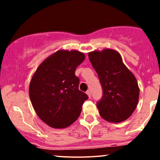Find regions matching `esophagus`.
<instances>
[{"mask_svg":"<svg viewBox=\"0 0 160 160\" xmlns=\"http://www.w3.org/2000/svg\"><path fill=\"white\" fill-rule=\"evenodd\" d=\"M86 94H87L88 96H89V98H91V92L89 90H88L86 92Z\"/></svg>","mask_w":160,"mask_h":160,"instance_id":"34e87169","label":"esophagus"}]
</instances>
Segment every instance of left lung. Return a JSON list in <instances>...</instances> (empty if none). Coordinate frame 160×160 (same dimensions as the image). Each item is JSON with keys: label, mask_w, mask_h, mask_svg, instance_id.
Listing matches in <instances>:
<instances>
[{"label": "left lung", "mask_w": 160, "mask_h": 160, "mask_svg": "<svg viewBox=\"0 0 160 160\" xmlns=\"http://www.w3.org/2000/svg\"><path fill=\"white\" fill-rule=\"evenodd\" d=\"M89 58L103 91L97 102L101 117L111 122L127 120L138 102L139 88L135 77L123 64L120 53L113 49L93 51L89 53Z\"/></svg>", "instance_id": "1"}]
</instances>
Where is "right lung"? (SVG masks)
Returning <instances> with one entry per match:
<instances>
[{
  "mask_svg": "<svg viewBox=\"0 0 160 160\" xmlns=\"http://www.w3.org/2000/svg\"><path fill=\"white\" fill-rule=\"evenodd\" d=\"M85 59L77 50H58L42 62L33 75L29 96L40 120L50 127L63 128L78 118L88 95L79 90L76 68Z\"/></svg>",
  "mask_w": 160,
  "mask_h": 160,
  "instance_id": "add662e5",
  "label": "right lung"
}]
</instances>
